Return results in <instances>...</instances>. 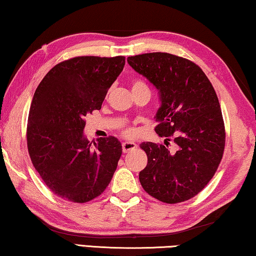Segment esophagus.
<instances>
[{"instance_id":"1","label":"esophagus","mask_w":256,"mask_h":256,"mask_svg":"<svg viewBox=\"0 0 256 256\" xmlns=\"http://www.w3.org/2000/svg\"><path fill=\"white\" fill-rule=\"evenodd\" d=\"M122 147H123V152L126 154V152H132V150H136L138 148V146L133 142H123Z\"/></svg>"}]
</instances>
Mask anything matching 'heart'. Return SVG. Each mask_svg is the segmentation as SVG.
Here are the masks:
<instances>
[{"label": "heart", "instance_id": "heart-1", "mask_svg": "<svg viewBox=\"0 0 256 256\" xmlns=\"http://www.w3.org/2000/svg\"><path fill=\"white\" fill-rule=\"evenodd\" d=\"M138 86H147V85H146V83L142 82V80H136L133 82L132 88H138ZM123 134L126 138H134L136 136V130L134 128H125L123 130Z\"/></svg>", "mask_w": 256, "mask_h": 256}]
</instances>
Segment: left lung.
<instances>
[{
    "label": "left lung",
    "mask_w": 256,
    "mask_h": 256,
    "mask_svg": "<svg viewBox=\"0 0 256 256\" xmlns=\"http://www.w3.org/2000/svg\"><path fill=\"white\" fill-rule=\"evenodd\" d=\"M133 70L160 91L157 134L178 146L142 142L148 157L139 174L144 192L166 204H178L200 194L214 176L226 146V128L218 96L202 68L166 52L128 56Z\"/></svg>",
    "instance_id": "8db88e82"
}]
</instances>
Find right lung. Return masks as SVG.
Segmentation results:
<instances>
[{
	"instance_id": "obj_1",
	"label": "right lung",
	"mask_w": 256,
	"mask_h": 256,
	"mask_svg": "<svg viewBox=\"0 0 256 256\" xmlns=\"http://www.w3.org/2000/svg\"><path fill=\"white\" fill-rule=\"evenodd\" d=\"M125 56H75L59 62L34 93L27 123L28 154L52 192L88 202L107 188L122 156L115 136L85 139V116L101 109Z\"/></svg>"
}]
</instances>
